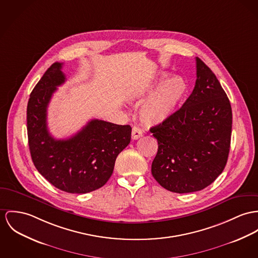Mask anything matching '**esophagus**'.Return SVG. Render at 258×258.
I'll use <instances>...</instances> for the list:
<instances>
[{
  "mask_svg": "<svg viewBox=\"0 0 258 258\" xmlns=\"http://www.w3.org/2000/svg\"><path fill=\"white\" fill-rule=\"evenodd\" d=\"M142 136H143V133H142V131L139 127H138V126H134L133 127L132 139H134V140H137V139H140Z\"/></svg>",
  "mask_w": 258,
  "mask_h": 258,
  "instance_id": "esophagus-1",
  "label": "esophagus"
}]
</instances>
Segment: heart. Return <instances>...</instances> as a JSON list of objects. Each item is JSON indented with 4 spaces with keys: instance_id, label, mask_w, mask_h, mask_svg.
I'll return each mask as SVG.
<instances>
[{
    "instance_id": "obj_1",
    "label": "heart",
    "mask_w": 258,
    "mask_h": 258,
    "mask_svg": "<svg viewBox=\"0 0 258 258\" xmlns=\"http://www.w3.org/2000/svg\"><path fill=\"white\" fill-rule=\"evenodd\" d=\"M168 75H162L155 83L139 90L132 91L128 94L131 102L139 103L151 94ZM187 91L186 82L179 77H174L166 80L148 99L146 100L140 110L139 117L145 124H159L171 119L185 96Z\"/></svg>"
}]
</instances>
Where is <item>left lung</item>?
<instances>
[{"instance_id": "obj_1", "label": "left lung", "mask_w": 258, "mask_h": 258, "mask_svg": "<svg viewBox=\"0 0 258 258\" xmlns=\"http://www.w3.org/2000/svg\"><path fill=\"white\" fill-rule=\"evenodd\" d=\"M196 86L176 114L150 128L158 141L151 173L177 192L199 191L223 172L230 152L232 108L214 73L197 58Z\"/></svg>"}]
</instances>
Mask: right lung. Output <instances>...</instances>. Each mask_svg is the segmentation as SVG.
<instances>
[{
    "label": "right lung",
    "mask_w": 258,
    "mask_h": 258,
    "mask_svg": "<svg viewBox=\"0 0 258 258\" xmlns=\"http://www.w3.org/2000/svg\"><path fill=\"white\" fill-rule=\"evenodd\" d=\"M61 62L53 63L30 94L27 136L31 158L51 184L69 194H87L103 186L113 174L116 159L131 142V125L91 119L68 139H55L47 126V108L66 81Z\"/></svg>",
    "instance_id": "right-lung-1"
}]
</instances>
